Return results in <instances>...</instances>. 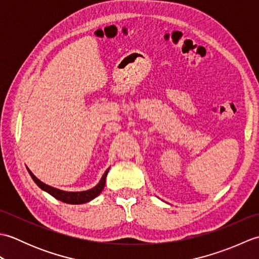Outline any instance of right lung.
<instances>
[{
  "label": "right lung",
  "mask_w": 259,
  "mask_h": 259,
  "mask_svg": "<svg viewBox=\"0 0 259 259\" xmlns=\"http://www.w3.org/2000/svg\"><path fill=\"white\" fill-rule=\"evenodd\" d=\"M29 170V169H27ZM109 169L107 170L106 172L103 174L102 178L100 180V183H99L95 188H92L90 190H87V191H79V192H69V191H63V190H59L57 188H53V187L48 186L46 184H43L42 181L38 180L34 175H33L30 170H29V174L31 175L32 179L35 181V184L40 187L41 189L46 190L49 194L52 195L54 198H57L58 200L60 201H63L65 203H72V205H79V203H84L90 201L92 199H95V198L100 194V192L103 190L104 188V185H106V178H107V175H108Z\"/></svg>",
  "instance_id": "obj_1"
}]
</instances>
